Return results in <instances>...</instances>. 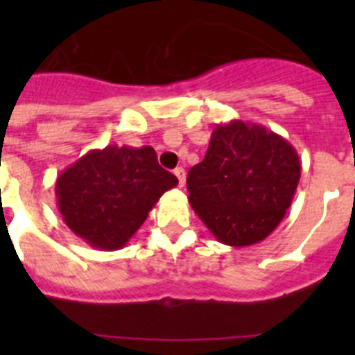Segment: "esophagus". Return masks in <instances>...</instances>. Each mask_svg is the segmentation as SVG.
<instances>
[{
    "label": "esophagus",
    "instance_id": "obj_1",
    "mask_svg": "<svg viewBox=\"0 0 355 355\" xmlns=\"http://www.w3.org/2000/svg\"><path fill=\"white\" fill-rule=\"evenodd\" d=\"M175 178H178V181H180V187H184V181H187V174H184V168L178 167L174 171Z\"/></svg>",
    "mask_w": 355,
    "mask_h": 355
}]
</instances>
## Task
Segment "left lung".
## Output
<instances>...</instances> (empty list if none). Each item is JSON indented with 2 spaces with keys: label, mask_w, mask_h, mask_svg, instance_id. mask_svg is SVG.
<instances>
[{
  "label": "left lung",
  "mask_w": 355,
  "mask_h": 355,
  "mask_svg": "<svg viewBox=\"0 0 355 355\" xmlns=\"http://www.w3.org/2000/svg\"><path fill=\"white\" fill-rule=\"evenodd\" d=\"M300 180L297 150L256 122L216 124L205 159L188 171V200L220 243L254 245L279 225Z\"/></svg>",
  "instance_id": "obj_1"
}]
</instances>
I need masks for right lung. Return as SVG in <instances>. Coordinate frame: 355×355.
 Wrapping results in <instances>:
<instances>
[{
	"instance_id": "obj_1",
	"label": "right lung",
	"mask_w": 355,
	"mask_h": 355,
	"mask_svg": "<svg viewBox=\"0 0 355 355\" xmlns=\"http://www.w3.org/2000/svg\"><path fill=\"white\" fill-rule=\"evenodd\" d=\"M178 178L159 167L149 146L92 149L55 184L56 205L72 233L101 250H119L146 222Z\"/></svg>"
}]
</instances>
